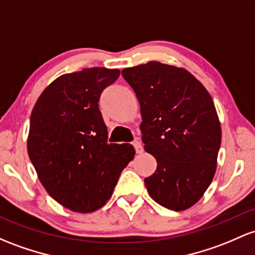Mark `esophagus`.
Masks as SVG:
<instances>
[{"mask_svg":"<svg viewBox=\"0 0 255 255\" xmlns=\"http://www.w3.org/2000/svg\"><path fill=\"white\" fill-rule=\"evenodd\" d=\"M133 146H134V149H135L136 153H141L142 152V145L138 140H135L133 142Z\"/></svg>","mask_w":255,"mask_h":255,"instance_id":"1","label":"esophagus"}]
</instances>
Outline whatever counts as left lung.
I'll use <instances>...</instances> for the list:
<instances>
[{"label":"left lung","instance_id":"1","mask_svg":"<svg viewBox=\"0 0 255 255\" xmlns=\"http://www.w3.org/2000/svg\"><path fill=\"white\" fill-rule=\"evenodd\" d=\"M140 104L144 149L157 161L149 195L172 211L190 208L211 185L222 128L213 99L183 68L159 61L122 70Z\"/></svg>","mask_w":255,"mask_h":255}]
</instances>
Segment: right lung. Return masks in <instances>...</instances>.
I'll list each match as a JSON object with an SVG mask.
<instances>
[{
  "mask_svg": "<svg viewBox=\"0 0 255 255\" xmlns=\"http://www.w3.org/2000/svg\"><path fill=\"white\" fill-rule=\"evenodd\" d=\"M119 76V69L105 68L61 75L32 109L29 157L50 197L78 213L105 205L135 153L130 144H109L98 104Z\"/></svg>",
  "mask_w": 255,
  "mask_h": 255,
  "instance_id": "obj_1",
  "label": "right lung"
}]
</instances>
